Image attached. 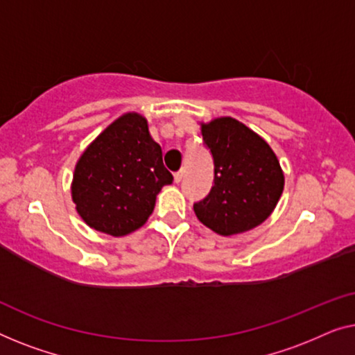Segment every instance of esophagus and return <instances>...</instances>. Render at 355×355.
<instances>
[{
    "mask_svg": "<svg viewBox=\"0 0 355 355\" xmlns=\"http://www.w3.org/2000/svg\"><path fill=\"white\" fill-rule=\"evenodd\" d=\"M182 178H183V168H180L178 172L173 173V180H175V183H180L182 182Z\"/></svg>",
    "mask_w": 355,
    "mask_h": 355,
    "instance_id": "1",
    "label": "esophagus"
}]
</instances>
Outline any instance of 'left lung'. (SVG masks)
<instances>
[{"mask_svg": "<svg viewBox=\"0 0 355 355\" xmlns=\"http://www.w3.org/2000/svg\"><path fill=\"white\" fill-rule=\"evenodd\" d=\"M212 154L214 187L194 214L204 225L230 236L261 225L275 209L284 177L272 148L241 122L222 117L202 123Z\"/></svg>", "mask_w": 355, "mask_h": 355, "instance_id": "obj_1", "label": "left lung"}]
</instances>
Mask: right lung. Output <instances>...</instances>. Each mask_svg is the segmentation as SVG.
<instances>
[{"label":"right lung","instance_id":"add662e5","mask_svg":"<svg viewBox=\"0 0 355 355\" xmlns=\"http://www.w3.org/2000/svg\"><path fill=\"white\" fill-rule=\"evenodd\" d=\"M172 182L146 119L132 112L112 122L82 154L72 199L87 225L123 236L146 223L156 194Z\"/></svg>","mask_w":355,"mask_h":355}]
</instances>
